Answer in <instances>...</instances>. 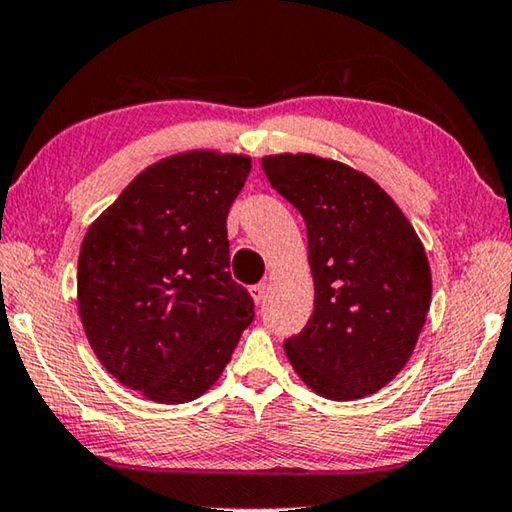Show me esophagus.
<instances>
[{"label":"esophagus","instance_id":"obj_1","mask_svg":"<svg viewBox=\"0 0 512 512\" xmlns=\"http://www.w3.org/2000/svg\"><path fill=\"white\" fill-rule=\"evenodd\" d=\"M266 292H269V285H266V282H259V285L250 287V296H253L255 303H262L266 299Z\"/></svg>","mask_w":512,"mask_h":512}]
</instances>
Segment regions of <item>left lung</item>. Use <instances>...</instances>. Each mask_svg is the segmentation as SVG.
<instances>
[{
  "instance_id": "obj_1",
  "label": "left lung",
  "mask_w": 512,
  "mask_h": 512,
  "mask_svg": "<svg viewBox=\"0 0 512 512\" xmlns=\"http://www.w3.org/2000/svg\"><path fill=\"white\" fill-rule=\"evenodd\" d=\"M262 167L308 227L315 310L285 342L289 363L322 398L377 393L407 365L430 310L421 239L375 179L340 160L273 154Z\"/></svg>"
}]
</instances>
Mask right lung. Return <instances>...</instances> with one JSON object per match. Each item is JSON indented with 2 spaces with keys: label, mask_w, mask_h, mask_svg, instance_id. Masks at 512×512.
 Here are the masks:
<instances>
[{
  "label": "right lung",
  "mask_w": 512,
  "mask_h": 512,
  "mask_svg": "<svg viewBox=\"0 0 512 512\" xmlns=\"http://www.w3.org/2000/svg\"><path fill=\"white\" fill-rule=\"evenodd\" d=\"M253 160L193 149L149 165L89 225L78 312L110 375L183 404L216 384L253 299L230 276L227 213Z\"/></svg>",
  "instance_id": "right-lung-1"
}]
</instances>
